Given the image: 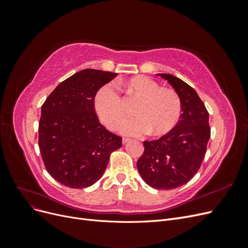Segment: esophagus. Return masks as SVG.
<instances>
[{
    "instance_id": "34e87169",
    "label": "esophagus",
    "mask_w": 248,
    "mask_h": 248,
    "mask_svg": "<svg viewBox=\"0 0 248 248\" xmlns=\"http://www.w3.org/2000/svg\"><path fill=\"white\" fill-rule=\"evenodd\" d=\"M129 140H130V139H128V138H123L122 142H123V144H126V142H128Z\"/></svg>"
}]
</instances>
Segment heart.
<instances>
[{
	"instance_id": "heart-1",
	"label": "heart",
	"mask_w": 248,
	"mask_h": 248,
	"mask_svg": "<svg viewBox=\"0 0 248 248\" xmlns=\"http://www.w3.org/2000/svg\"><path fill=\"white\" fill-rule=\"evenodd\" d=\"M124 87L128 94L140 100L134 109L138 117L126 120L120 128L122 133L144 136L151 132L162 136L177 125L182 114V101L175 90L161 88L147 77H134ZM94 107L100 121L109 129H117L124 119V102L114 86L104 85L97 91Z\"/></svg>"
}]
</instances>
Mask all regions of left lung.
Segmentation results:
<instances>
[{
    "label": "left lung",
    "instance_id": "8db88e82",
    "mask_svg": "<svg viewBox=\"0 0 248 248\" xmlns=\"http://www.w3.org/2000/svg\"><path fill=\"white\" fill-rule=\"evenodd\" d=\"M182 101L179 122L158 140H145L137 162L142 180L153 188L169 190L186 184L197 174L211 134L209 112L192 87L171 74L160 73Z\"/></svg>",
    "mask_w": 248,
    "mask_h": 248
}]
</instances>
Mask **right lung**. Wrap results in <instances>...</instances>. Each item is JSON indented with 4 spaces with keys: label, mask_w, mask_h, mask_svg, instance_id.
Segmentation results:
<instances>
[{
    "label": "right lung",
    "mask_w": 248,
    "mask_h": 248,
    "mask_svg": "<svg viewBox=\"0 0 248 248\" xmlns=\"http://www.w3.org/2000/svg\"><path fill=\"white\" fill-rule=\"evenodd\" d=\"M117 73L85 69L62 81L41 107L38 144L44 166L59 183L86 188L103 175L122 138L97 117L94 98Z\"/></svg>",
    "instance_id": "1"
}]
</instances>
